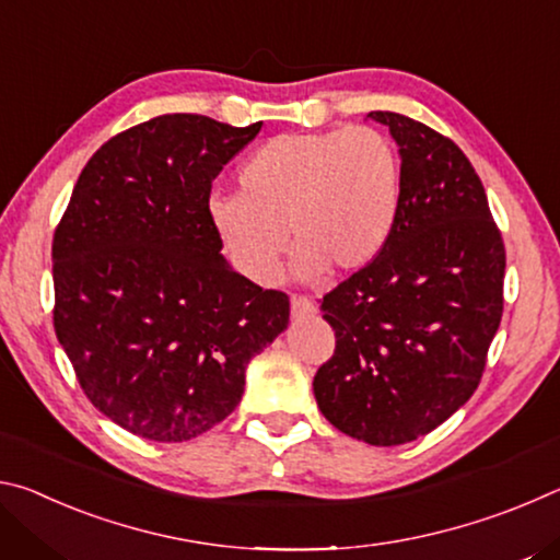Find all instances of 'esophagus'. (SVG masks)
Instances as JSON below:
<instances>
[{"instance_id": "esophagus-1", "label": "esophagus", "mask_w": 560, "mask_h": 560, "mask_svg": "<svg viewBox=\"0 0 560 560\" xmlns=\"http://www.w3.org/2000/svg\"><path fill=\"white\" fill-rule=\"evenodd\" d=\"M316 314V303L306 299V296H291V316L293 318H303V316H314Z\"/></svg>"}]
</instances>
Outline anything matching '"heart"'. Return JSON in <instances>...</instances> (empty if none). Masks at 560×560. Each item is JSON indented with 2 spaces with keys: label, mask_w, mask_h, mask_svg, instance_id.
<instances>
[{
  "label": "heart",
  "mask_w": 560,
  "mask_h": 560,
  "mask_svg": "<svg viewBox=\"0 0 560 560\" xmlns=\"http://www.w3.org/2000/svg\"><path fill=\"white\" fill-rule=\"evenodd\" d=\"M240 189L210 200L232 269L267 287L291 240V269L308 281L324 269H363L381 254L400 210V158L375 128L287 132L254 150Z\"/></svg>",
  "instance_id": "b5f03b06"
}]
</instances>
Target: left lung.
Here are the masks:
<instances>
[{"label": "left lung", "mask_w": 560, "mask_h": 560, "mask_svg": "<svg viewBox=\"0 0 560 560\" xmlns=\"http://www.w3.org/2000/svg\"><path fill=\"white\" fill-rule=\"evenodd\" d=\"M400 148V210L381 254L320 301L336 350L314 395L375 447L412 442L477 390L504 311L506 252L467 155L400 113L371 110Z\"/></svg>", "instance_id": "left-lung-1"}]
</instances>
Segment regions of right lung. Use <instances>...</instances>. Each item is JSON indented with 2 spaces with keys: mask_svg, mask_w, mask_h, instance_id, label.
Here are the masks:
<instances>
[{
  "mask_svg": "<svg viewBox=\"0 0 560 560\" xmlns=\"http://www.w3.org/2000/svg\"><path fill=\"white\" fill-rule=\"evenodd\" d=\"M261 122L170 113L81 170L54 232V328L89 400L122 430L185 442L222 422L289 296L240 277L210 222L212 179Z\"/></svg>",
  "mask_w": 560,
  "mask_h": 560,
  "instance_id": "add662e5",
  "label": "right lung"
}]
</instances>
